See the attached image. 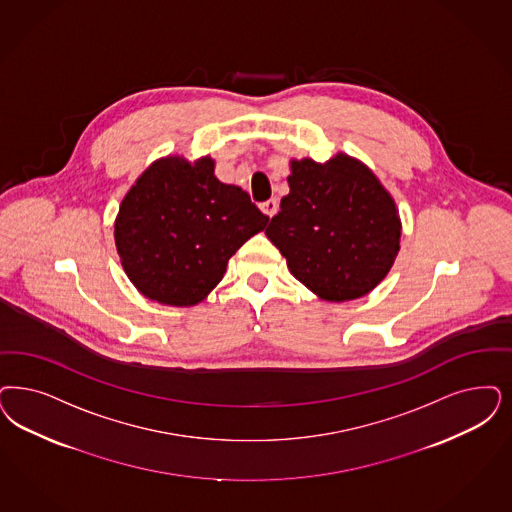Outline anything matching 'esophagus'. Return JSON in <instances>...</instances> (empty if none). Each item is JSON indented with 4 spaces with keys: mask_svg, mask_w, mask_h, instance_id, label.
<instances>
[{
    "mask_svg": "<svg viewBox=\"0 0 512 512\" xmlns=\"http://www.w3.org/2000/svg\"><path fill=\"white\" fill-rule=\"evenodd\" d=\"M261 212L265 213V215H268V217L276 215V212H278V202H276L274 198H272V200H266V202L261 204Z\"/></svg>",
    "mask_w": 512,
    "mask_h": 512,
    "instance_id": "1",
    "label": "esophagus"
}]
</instances>
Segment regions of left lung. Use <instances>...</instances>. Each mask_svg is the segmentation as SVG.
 <instances>
[{
	"label": "left lung",
	"instance_id": "1",
	"mask_svg": "<svg viewBox=\"0 0 512 512\" xmlns=\"http://www.w3.org/2000/svg\"><path fill=\"white\" fill-rule=\"evenodd\" d=\"M289 194L265 230L291 274L312 293L342 302L367 295L393 265L401 221L371 170L346 155L293 160Z\"/></svg>",
	"mask_w": 512,
	"mask_h": 512
}]
</instances>
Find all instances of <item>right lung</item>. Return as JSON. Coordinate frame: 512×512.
I'll use <instances>...</instances> for the list:
<instances>
[{
  "mask_svg": "<svg viewBox=\"0 0 512 512\" xmlns=\"http://www.w3.org/2000/svg\"><path fill=\"white\" fill-rule=\"evenodd\" d=\"M266 223L246 191L213 176L210 157L194 164L168 157L149 166L124 196L115 244L126 276L147 299L193 306Z\"/></svg>",
  "mask_w": 512,
  "mask_h": 512,
  "instance_id": "add662e5",
  "label": "right lung"
}]
</instances>
